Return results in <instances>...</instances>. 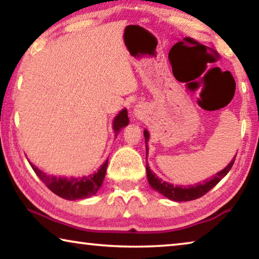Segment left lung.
I'll return each instance as SVG.
<instances>
[{"mask_svg": "<svg viewBox=\"0 0 259 259\" xmlns=\"http://www.w3.org/2000/svg\"><path fill=\"white\" fill-rule=\"evenodd\" d=\"M144 137H145V144H146V159H147V142L150 139V134H148L147 130H144ZM234 160H232L229 164H227L226 168H224L222 171L217 172L213 177L210 179H207L203 183L195 184V185H190V186H181V185H172L168 182H163L162 179L156 176L155 174H153L152 170L150 169V165L146 163V172H147V179L150 185L152 186L153 190L157 191L161 193L162 195L168 198L169 200L176 201V202H183V201H192L195 199H199L201 196H203L205 193H208L212 187H214L217 184L224 178L227 172L230 171L232 166H233Z\"/></svg>", "mask_w": 259, "mask_h": 259, "instance_id": "1", "label": "left lung"}]
</instances>
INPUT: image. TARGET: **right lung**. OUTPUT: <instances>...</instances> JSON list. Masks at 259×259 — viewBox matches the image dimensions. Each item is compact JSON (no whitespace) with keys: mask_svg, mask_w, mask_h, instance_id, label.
I'll return each mask as SVG.
<instances>
[{"mask_svg":"<svg viewBox=\"0 0 259 259\" xmlns=\"http://www.w3.org/2000/svg\"><path fill=\"white\" fill-rule=\"evenodd\" d=\"M129 123V117L126 109L123 108L117 114L115 119L113 121V130L115 136L120 133L122 128ZM108 159L104 162L103 165L98 169L97 172L89 176L83 177H57L47 175L46 172L41 171L40 169L36 168L33 163L29 164L32 166L35 174L37 175L38 178L46 184V186L49 188L51 192H54L60 198L66 200H77V199H87L91 195H95L98 192L100 186L103 185L105 174H106Z\"/></svg>","mask_w":259,"mask_h":259,"instance_id":"right-lung-1","label":"right lung"}]
</instances>
